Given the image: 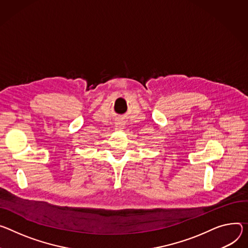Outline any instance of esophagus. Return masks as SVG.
I'll return each instance as SVG.
<instances>
[{
	"label": "esophagus",
	"instance_id": "esophagus-1",
	"mask_svg": "<svg viewBox=\"0 0 248 248\" xmlns=\"http://www.w3.org/2000/svg\"><path fill=\"white\" fill-rule=\"evenodd\" d=\"M116 127H117V129L122 130V129H124V124H122V123H118V124H117V125H116Z\"/></svg>",
	"mask_w": 248,
	"mask_h": 248
}]
</instances>
